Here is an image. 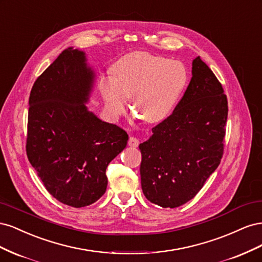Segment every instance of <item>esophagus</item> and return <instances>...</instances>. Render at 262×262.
<instances>
[{"mask_svg": "<svg viewBox=\"0 0 262 262\" xmlns=\"http://www.w3.org/2000/svg\"><path fill=\"white\" fill-rule=\"evenodd\" d=\"M128 144H129V146H131V147H138L139 144H140V141H139L137 138L130 137V139H129V141H128Z\"/></svg>", "mask_w": 262, "mask_h": 262, "instance_id": "34e87169", "label": "esophagus"}]
</instances>
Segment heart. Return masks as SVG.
Segmentation results:
<instances>
[{"label":"heart","mask_w":262,"mask_h":262,"mask_svg":"<svg viewBox=\"0 0 262 262\" xmlns=\"http://www.w3.org/2000/svg\"><path fill=\"white\" fill-rule=\"evenodd\" d=\"M112 75H101L97 83L107 112L122 115L131 98L133 113L147 123L162 122L172 113L189 80L182 62L145 51L117 60Z\"/></svg>","instance_id":"obj_1"}]
</instances>
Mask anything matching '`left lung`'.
Wrapping results in <instances>:
<instances>
[{
  "instance_id": "8db88e82",
  "label": "left lung",
  "mask_w": 262,
  "mask_h": 262,
  "mask_svg": "<svg viewBox=\"0 0 262 262\" xmlns=\"http://www.w3.org/2000/svg\"><path fill=\"white\" fill-rule=\"evenodd\" d=\"M227 113L223 87L196 57L191 81L172 114L139 145L141 186L148 201L173 209L200 191L223 156Z\"/></svg>"
}]
</instances>
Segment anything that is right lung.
<instances>
[{
    "label": "right lung",
    "mask_w": 262,
    "mask_h": 262,
    "mask_svg": "<svg viewBox=\"0 0 262 262\" xmlns=\"http://www.w3.org/2000/svg\"><path fill=\"white\" fill-rule=\"evenodd\" d=\"M95 73L85 52L63 50L34 83L29 96L27 157L48 192L73 208L106 192V168L129 137L86 107Z\"/></svg>",
    "instance_id": "obj_1"
}]
</instances>
